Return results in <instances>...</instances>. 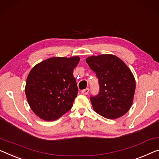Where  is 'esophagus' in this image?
Masks as SVG:
<instances>
[{
	"instance_id": "1",
	"label": "esophagus",
	"mask_w": 159,
	"mask_h": 159,
	"mask_svg": "<svg viewBox=\"0 0 159 159\" xmlns=\"http://www.w3.org/2000/svg\"><path fill=\"white\" fill-rule=\"evenodd\" d=\"M88 93H89V88H87V89H83L82 91V94L84 95H87Z\"/></svg>"
}]
</instances>
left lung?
<instances>
[{
	"instance_id": "1",
	"label": "left lung",
	"mask_w": 159,
	"mask_h": 159,
	"mask_svg": "<svg viewBox=\"0 0 159 159\" xmlns=\"http://www.w3.org/2000/svg\"><path fill=\"white\" fill-rule=\"evenodd\" d=\"M86 62L99 80V94L90 98L94 110L109 119L124 115L133 104L136 89L131 70L120 58L110 54L90 56Z\"/></svg>"
}]
</instances>
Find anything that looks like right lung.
Listing matches in <instances>:
<instances>
[{"label": "right lung", "instance_id": "1", "mask_svg": "<svg viewBox=\"0 0 159 159\" xmlns=\"http://www.w3.org/2000/svg\"><path fill=\"white\" fill-rule=\"evenodd\" d=\"M80 60L78 56L50 57L29 72L25 95L31 109L40 119L56 120L72 108L78 92L72 72Z\"/></svg>", "mask_w": 159, "mask_h": 159}]
</instances>
